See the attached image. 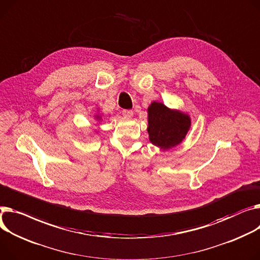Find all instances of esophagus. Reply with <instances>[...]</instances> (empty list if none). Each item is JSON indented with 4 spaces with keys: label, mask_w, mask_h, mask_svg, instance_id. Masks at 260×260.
<instances>
[{
    "label": "esophagus",
    "mask_w": 260,
    "mask_h": 260,
    "mask_svg": "<svg viewBox=\"0 0 260 260\" xmlns=\"http://www.w3.org/2000/svg\"><path fill=\"white\" fill-rule=\"evenodd\" d=\"M122 115H123L125 118H131V117H133L134 113H133V111H131V110H123V111H122Z\"/></svg>",
    "instance_id": "esophagus-1"
}]
</instances>
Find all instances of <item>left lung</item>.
I'll return each mask as SVG.
<instances>
[{
    "instance_id": "obj_1",
    "label": "left lung",
    "mask_w": 260,
    "mask_h": 260,
    "mask_svg": "<svg viewBox=\"0 0 260 260\" xmlns=\"http://www.w3.org/2000/svg\"><path fill=\"white\" fill-rule=\"evenodd\" d=\"M147 115L149 141L162 150L179 145L191 126V119L188 114L171 110L162 102H151Z\"/></svg>"
}]
</instances>
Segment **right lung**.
<instances>
[{
  "instance_id": "add662e5",
  "label": "right lung",
  "mask_w": 260,
  "mask_h": 260,
  "mask_svg": "<svg viewBox=\"0 0 260 260\" xmlns=\"http://www.w3.org/2000/svg\"><path fill=\"white\" fill-rule=\"evenodd\" d=\"M95 118H96V120H97V121H100V120H101V115H99V114H98V115H96V116H95Z\"/></svg>"
}]
</instances>
